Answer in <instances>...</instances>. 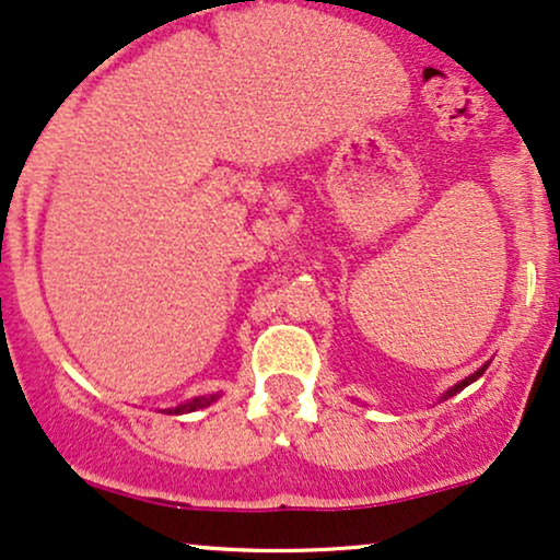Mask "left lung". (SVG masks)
<instances>
[{"mask_svg": "<svg viewBox=\"0 0 560 560\" xmlns=\"http://www.w3.org/2000/svg\"><path fill=\"white\" fill-rule=\"evenodd\" d=\"M485 368H488V365H485ZM485 368H480V370H477V373H475V375H469V378H464L462 383H456V386H454V388H448V390H446V396H443V399H448V396L459 394V390H462V388H467V386H469V383H472V381H477V378H480V375L485 373Z\"/></svg>", "mask_w": 560, "mask_h": 560, "instance_id": "1", "label": "left lung"}]
</instances>
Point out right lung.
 I'll return each instance as SVG.
<instances>
[{"instance_id":"add662e5","label":"right lung","mask_w":560,"mask_h":560,"mask_svg":"<svg viewBox=\"0 0 560 560\" xmlns=\"http://www.w3.org/2000/svg\"><path fill=\"white\" fill-rule=\"evenodd\" d=\"M211 401H215V396H200V399H192V401H187V404H179V407H174V409H170V412H174V415H182V412H195V409H200V407H208V404Z\"/></svg>"}]
</instances>
